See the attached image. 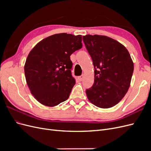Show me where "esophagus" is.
Returning <instances> with one entry per match:
<instances>
[{
	"label": "esophagus",
	"mask_w": 151,
	"mask_h": 151,
	"mask_svg": "<svg viewBox=\"0 0 151 151\" xmlns=\"http://www.w3.org/2000/svg\"><path fill=\"white\" fill-rule=\"evenodd\" d=\"M84 75H81V76H79V77H78V80H79V81H82L83 80V79H84Z\"/></svg>",
	"instance_id": "esophagus-1"
}]
</instances>
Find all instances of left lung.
Segmentation results:
<instances>
[{
    "label": "left lung",
    "mask_w": 151,
    "mask_h": 151,
    "mask_svg": "<svg viewBox=\"0 0 151 151\" xmlns=\"http://www.w3.org/2000/svg\"><path fill=\"white\" fill-rule=\"evenodd\" d=\"M83 38L94 68V83L86 91L87 97L99 108L113 107L129 89L134 72L130 53L122 44L106 36L87 35Z\"/></svg>",
    "instance_id": "1"
}]
</instances>
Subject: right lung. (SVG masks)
<instances>
[{"label": "right lung", "instance_id": "obj_1", "mask_svg": "<svg viewBox=\"0 0 151 151\" xmlns=\"http://www.w3.org/2000/svg\"><path fill=\"white\" fill-rule=\"evenodd\" d=\"M82 36L55 34L42 40L31 50L24 65L31 94L45 106L53 107L67 100L76 84L70 56L81 49Z\"/></svg>", "mask_w": 151, "mask_h": 151}]
</instances>
